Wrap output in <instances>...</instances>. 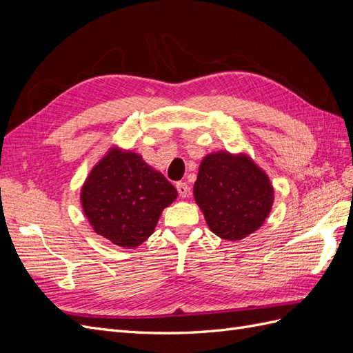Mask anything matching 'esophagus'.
I'll return each instance as SVG.
<instances>
[{"label":"esophagus","mask_w":353,"mask_h":353,"mask_svg":"<svg viewBox=\"0 0 353 353\" xmlns=\"http://www.w3.org/2000/svg\"><path fill=\"white\" fill-rule=\"evenodd\" d=\"M176 190H178V194L179 197H188L190 196V188H188V184L187 183H183V181H179V183H176Z\"/></svg>","instance_id":"obj_1"}]
</instances>
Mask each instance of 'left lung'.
<instances>
[{
  "instance_id": "1",
  "label": "left lung",
  "mask_w": 353,
  "mask_h": 353,
  "mask_svg": "<svg viewBox=\"0 0 353 353\" xmlns=\"http://www.w3.org/2000/svg\"><path fill=\"white\" fill-rule=\"evenodd\" d=\"M193 193L210 231L228 241L258 231L274 205L265 170L245 153L227 150L203 157Z\"/></svg>"
}]
</instances>
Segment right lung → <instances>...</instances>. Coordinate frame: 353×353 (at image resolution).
I'll return each instance as SVG.
<instances>
[{
	"label": "right lung",
	"instance_id": "1",
	"mask_svg": "<svg viewBox=\"0 0 353 353\" xmlns=\"http://www.w3.org/2000/svg\"><path fill=\"white\" fill-rule=\"evenodd\" d=\"M175 187L141 154L110 147L81 188V205L92 230L121 248L132 249L154 232Z\"/></svg>",
	"mask_w": 353,
	"mask_h": 353
}]
</instances>
